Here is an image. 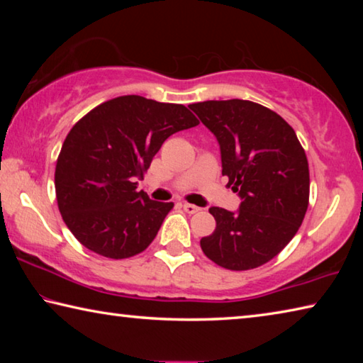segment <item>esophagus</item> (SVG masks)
<instances>
[{
	"label": "esophagus",
	"mask_w": 363,
	"mask_h": 363,
	"mask_svg": "<svg viewBox=\"0 0 363 363\" xmlns=\"http://www.w3.org/2000/svg\"><path fill=\"white\" fill-rule=\"evenodd\" d=\"M182 208H184V211L189 213V214H195V213L200 211V208L192 205V203H182Z\"/></svg>",
	"instance_id": "esophagus-1"
}]
</instances>
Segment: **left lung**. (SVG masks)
Here are the masks:
<instances>
[{"instance_id":"1","label":"left lung","mask_w":363,"mask_h":363,"mask_svg":"<svg viewBox=\"0 0 363 363\" xmlns=\"http://www.w3.org/2000/svg\"><path fill=\"white\" fill-rule=\"evenodd\" d=\"M216 138L237 211L211 206L216 229L203 253L230 270L259 267L296 235L309 205V164L293 128L272 110L242 99L189 106Z\"/></svg>"}]
</instances>
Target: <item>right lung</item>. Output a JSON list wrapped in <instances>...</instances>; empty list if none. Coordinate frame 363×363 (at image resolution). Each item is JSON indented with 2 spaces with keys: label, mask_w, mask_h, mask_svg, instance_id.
Listing matches in <instances>:
<instances>
[{
  "label": "right lung",
  "mask_w": 363,
  "mask_h": 363,
  "mask_svg": "<svg viewBox=\"0 0 363 363\" xmlns=\"http://www.w3.org/2000/svg\"><path fill=\"white\" fill-rule=\"evenodd\" d=\"M196 125L181 104L121 96L72 128L54 182L64 223L83 247L112 259L149 247L173 203L150 200L134 181L144 176L171 134Z\"/></svg>",
  "instance_id": "obj_1"
}]
</instances>
